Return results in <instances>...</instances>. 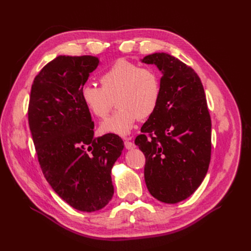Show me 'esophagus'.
I'll return each instance as SVG.
<instances>
[{"label": "esophagus", "mask_w": 251, "mask_h": 251, "mask_svg": "<svg viewBox=\"0 0 251 251\" xmlns=\"http://www.w3.org/2000/svg\"><path fill=\"white\" fill-rule=\"evenodd\" d=\"M125 147L127 150H133V149L136 148V145L134 144V143L129 142V141H125Z\"/></svg>", "instance_id": "34e87169"}]
</instances>
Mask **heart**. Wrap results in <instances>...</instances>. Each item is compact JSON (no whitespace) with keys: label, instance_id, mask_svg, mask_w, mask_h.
Instances as JSON below:
<instances>
[{"label":"heart","instance_id":"b5f03b06","mask_svg":"<svg viewBox=\"0 0 251 251\" xmlns=\"http://www.w3.org/2000/svg\"><path fill=\"white\" fill-rule=\"evenodd\" d=\"M102 88L82 86L80 100L98 118L109 113L116 100L118 110L100 125L102 134L127 136L139 118H148L160 100V80L156 71L119 59L100 77Z\"/></svg>","mask_w":251,"mask_h":251}]
</instances>
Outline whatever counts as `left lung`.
Instances as JSON below:
<instances>
[{"instance_id": "left-lung-1", "label": "left lung", "mask_w": 251, "mask_h": 251, "mask_svg": "<svg viewBox=\"0 0 251 251\" xmlns=\"http://www.w3.org/2000/svg\"><path fill=\"white\" fill-rule=\"evenodd\" d=\"M141 62L158 68L161 92L156 110L135 143L146 157L150 194L175 204L192 195L208 171L211 121L204 89L192 68L168 53L148 55Z\"/></svg>"}]
</instances>
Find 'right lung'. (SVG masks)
Wrapping results in <instances>:
<instances>
[{
  "mask_svg": "<svg viewBox=\"0 0 251 251\" xmlns=\"http://www.w3.org/2000/svg\"><path fill=\"white\" fill-rule=\"evenodd\" d=\"M100 60L60 55L31 86L28 124L43 174L58 196L80 211L108 204L114 188L111 170L125 148L108 134L94 138L90 111L79 92Z\"/></svg>",
  "mask_w": 251,
  "mask_h": 251,
  "instance_id": "right-lung-1",
  "label": "right lung"
}]
</instances>
